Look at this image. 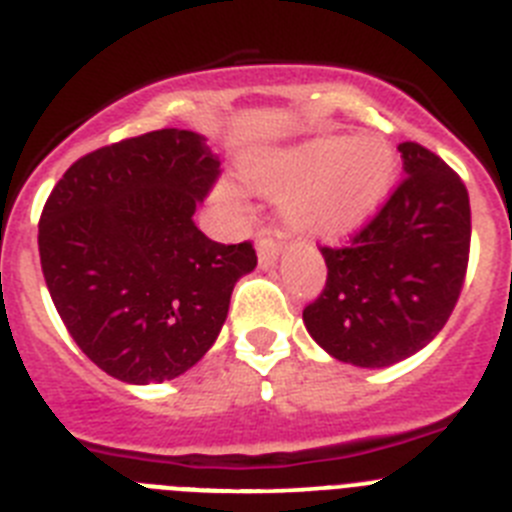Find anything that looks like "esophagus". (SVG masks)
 Segmentation results:
<instances>
[{
    "label": "esophagus",
    "mask_w": 512,
    "mask_h": 512,
    "mask_svg": "<svg viewBox=\"0 0 512 512\" xmlns=\"http://www.w3.org/2000/svg\"><path fill=\"white\" fill-rule=\"evenodd\" d=\"M280 257V245L275 239L270 237H262L257 242V260H260L262 267H273Z\"/></svg>",
    "instance_id": "obj_1"
}]
</instances>
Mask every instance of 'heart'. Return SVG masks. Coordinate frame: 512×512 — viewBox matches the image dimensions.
<instances>
[{
    "label": "heart",
    "mask_w": 512,
    "mask_h": 512,
    "mask_svg": "<svg viewBox=\"0 0 512 512\" xmlns=\"http://www.w3.org/2000/svg\"><path fill=\"white\" fill-rule=\"evenodd\" d=\"M242 181L265 199L280 201L290 232L342 239L365 227L388 201L395 183L393 147L382 137H313L296 147L257 150L242 160ZM214 201L242 209V191L219 181Z\"/></svg>",
    "instance_id": "b5f03b06"
}]
</instances>
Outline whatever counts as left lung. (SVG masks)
Wrapping results in <instances>:
<instances>
[{
	"instance_id": "obj_1",
	"label": "left lung",
	"mask_w": 512,
	"mask_h": 512,
	"mask_svg": "<svg viewBox=\"0 0 512 512\" xmlns=\"http://www.w3.org/2000/svg\"><path fill=\"white\" fill-rule=\"evenodd\" d=\"M405 181L352 245L321 247L326 288L303 311L326 354L380 370L426 347L467 273L472 216L459 176L416 142L398 145Z\"/></svg>"
}]
</instances>
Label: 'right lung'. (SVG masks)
<instances>
[{
  "instance_id": "add662e5",
  "label": "right lung",
  "mask_w": 512,
  "mask_h": 512,
  "mask_svg": "<svg viewBox=\"0 0 512 512\" xmlns=\"http://www.w3.org/2000/svg\"><path fill=\"white\" fill-rule=\"evenodd\" d=\"M219 158L191 130L147 132L76 160L48 196L40 265L55 311L96 367L130 385L191 370L222 331L250 242L219 245L196 206Z\"/></svg>"
}]
</instances>
